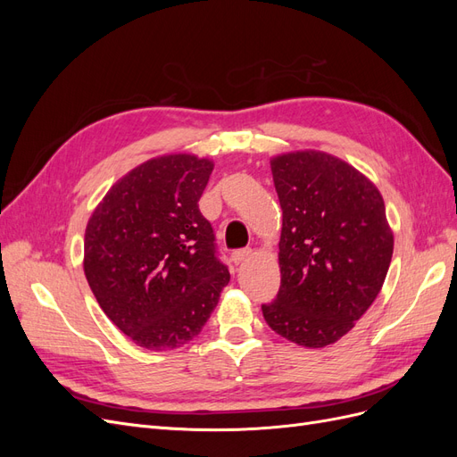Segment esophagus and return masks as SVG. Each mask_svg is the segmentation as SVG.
Wrapping results in <instances>:
<instances>
[{"instance_id": "esophagus-1", "label": "esophagus", "mask_w": 457, "mask_h": 457, "mask_svg": "<svg viewBox=\"0 0 457 457\" xmlns=\"http://www.w3.org/2000/svg\"><path fill=\"white\" fill-rule=\"evenodd\" d=\"M252 253H253L252 250H238V252L232 253V261L238 265V262H242V261H245V259H250Z\"/></svg>"}]
</instances>
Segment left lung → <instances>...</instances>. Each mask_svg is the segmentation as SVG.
<instances>
[{
	"label": "left lung",
	"mask_w": 457,
	"mask_h": 457,
	"mask_svg": "<svg viewBox=\"0 0 457 457\" xmlns=\"http://www.w3.org/2000/svg\"><path fill=\"white\" fill-rule=\"evenodd\" d=\"M282 207V282L262 316L276 334L322 349L354 328L379 295L395 237L378 187L322 150L270 158Z\"/></svg>",
	"instance_id": "8db88e82"
}]
</instances>
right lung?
I'll list each match as a JSON object with an SVG mask.
<instances>
[{"mask_svg": "<svg viewBox=\"0 0 457 457\" xmlns=\"http://www.w3.org/2000/svg\"><path fill=\"white\" fill-rule=\"evenodd\" d=\"M213 165L187 152L150 158L118 179L87 220V284L112 324L143 349L195 339L230 280L198 210Z\"/></svg>", "mask_w": 457, "mask_h": 457, "instance_id": "obj_1", "label": "right lung"}]
</instances>
